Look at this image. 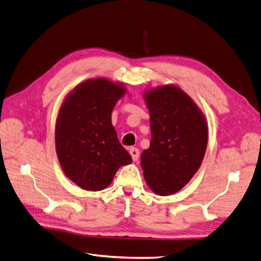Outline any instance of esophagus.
Wrapping results in <instances>:
<instances>
[{"mask_svg": "<svg viewBox=\"0 0 261 261\" xmlns=\"http://www.w3.org/2000/svg\"><path fill=\"white\" fill-rule=\"evenodd\" d=\"M130 154H131V156H132V160L133 161H138L139 160V156H140V151H139V149H137V148H131L130 149Z\"/></svg>", "mask_w": 261, "mask_h": 261, "instance_id": "34e87169", "label": "esophagus"}]
</instances>
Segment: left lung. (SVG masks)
<instances>
[{
    "label": "left lung",
    "instance_id": "1",
    "mask_svg": "<svg viewBox=\"0 0 261 261\" xmlns=\"http://www.w3.org/2000/svg\"><path fill=\"white\" fill-rule=\"evenodd\" d=\"M150 111V148L142 152L141 166L149 188L158 195L174 194L202 164L208 130L202 111L175 86L144 93Z\"/></svg>",
    "mask_w": 261,
    "mask_h": 261
}]
</instances>
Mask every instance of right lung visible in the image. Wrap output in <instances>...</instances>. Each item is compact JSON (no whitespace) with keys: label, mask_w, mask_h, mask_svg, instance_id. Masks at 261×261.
<instances>
[{"label":"right lung","mask_w":261,"mask_h":261,"mask_svg":"<svg viewBox=\"0 0 261 261\" xmlns=\"http://www.w3.org/2000/svg\"><path fill=\"white\" fill-rule=\"evenodd\" d=\"M122 85L89 79L73 89L59 110L55 143L66 176L87 191L108 186L131 155L119 142L111 112L124 95Z\"/></svg>","instance_id":"right-lung-1"}]
</instances>
